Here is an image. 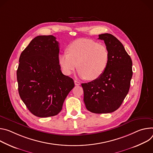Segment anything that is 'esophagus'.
<instances>
[{
  "label": "esophagus",
  "instance_id": "1",
  "mask_svg": "<svg viewBox=\"0 0 153 153\" xmlns=\"http://www.w3.org/2000/svg\"><path fill=\"white\" fill-rule=\"evenodd\" d=\"M74 82H75V84L76 86H79L80 85V82L76 80H74Z\"/></svg>",
  "mask_w": 153,
  "mask_h": 153
}]
</instances>
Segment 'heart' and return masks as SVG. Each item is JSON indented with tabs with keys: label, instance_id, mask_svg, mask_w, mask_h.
Returning a JSON list of instances; mask_svg holds the SVG:
<instances>
[{
	"label": "heart",
	"instance_id": "1",
	"mask_svg": "<svg viewBox=\"0 0 153 153\" xmlns=\"http://www.w3.org/2000/svg\"><path fill=\"white\" fill-rule=\"evenodd\" d=\"M68 53L59 56V64L66 75H69L77 67L81 78L98 79L106 70L109 62V52L103 44L88 39H79L72 42L67 48Z\"/></svg>",
	"mask_w": 153,
	"mask_h": 153
}]
</instances>
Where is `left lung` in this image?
I'll return each instance as SVG.
<instances>
[{
	"mask_svg": "<svg viewBox=\"0 0 153 153\" xmlns=\"http://www.w3.org/2000/svg\"><path fill=\"white\" fill-rule=\"evenodd\" d=\"M98 36L108 50L109 62L98 79L81 84L84 102L91 112L111 113L120 108L129 92L132 62L123 44L114 36L104 33Z\"/></svg>",
	"mask_w": 153,
	"mask_h": 153,
	"instance_id": "left-lung-1",
	"label": "left lung"
}]
</instances>
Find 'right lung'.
<instances>
[{"mask_svg": "<svg viewBox=\"0 0 153 153\" xmlns=\"http://www.w3.org/2000/svg\"><path fill=\"white\" fill-rule=\"evenodd\" d=\"M59 52L56 38L48 35L35 37L21 54L17 70L19 94L36 117L57 115L75 86L73 79L61 71Z\"/></svg>", "mask_w": 153, "mask_h": 153, "instance_id": "obj_1", "label": "right lung"}]
</instances>
